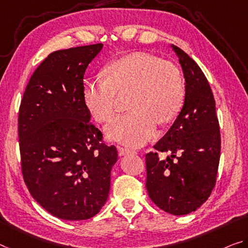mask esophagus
I'll return each instance as SVG.
<instances>
[{"label": "esophagus", "instance_id": "esophagus-1", "mask_svg": "<svg viewBox=\"0 0 248 248\" xmlns=\"http://www.w3.org/2000/svg\"><path fill=\"white\" fill-rule=\"evenodd\" d=\"M117 151H119V155H120V156H124V155L129 154V153H135L134 151L129 150V148L122 147V146H119V147H117Z\"/></svg>", "mask_w": 248, "mask_h": 248}]
</instances>
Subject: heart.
<instances>
[{
	"mask_svg": "<svg viewBox=\"0 0 248 248\" xmlns=\"http://www.w3.org/2000/svg\"><path fill=\"white\" fill-rule=\"evenodd\" d=\"M106 78L85 83L83 97L95 121L112 119L119 109L120 95L128 94L131 111L105 126L108 139L140 146L155 135L157 122L165 124L181 112L185 82L180 68L148 53H131L106 67Z\"/></svg>",
	"mask_w": 248,
	"mask_h": 248,
	"instance_id": "1",
	"label": "heart"
}]
</instances>
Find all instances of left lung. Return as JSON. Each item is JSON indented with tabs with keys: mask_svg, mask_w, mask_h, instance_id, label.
I'll return each mask as SVG.
<instances>
[{
	"mask_svg": "<svg viewBox=\"0 0 248 248\" xmlns=\"http://www.w3.org/2000/svg\"><path fill=\"white\" fill-rule=\"evenodd\" d=\"M185 78V100L170 128L145 155L151 200L173 215L196 211L211 195L220 156V133L214 95L195 61L172 45ZM159 151L171 155L158 157Z\"/></svg>",
	"mask_w": 248,
	"mask_h": 248,
	"instance_id": "left-lung-1",
	"label": "left lung"
}]
</instances>
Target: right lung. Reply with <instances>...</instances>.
<instances>
[{"label":"right lung","instance_id":"1","mask_svg":"<svg viewBox=\"0 0 248 248\" xmlns=\"http://www.w3.org/2000/svg\"><path fill=\"white\" fill-rule=\"evenodd\" d=\"M103 44L60 49L34 71L18 112L22 174L33 199L49 214L84 220L104 206L117 161L91 123L83 78Z\"/></svg>","mask_w":248,"mask_h":248}]
</instances>
